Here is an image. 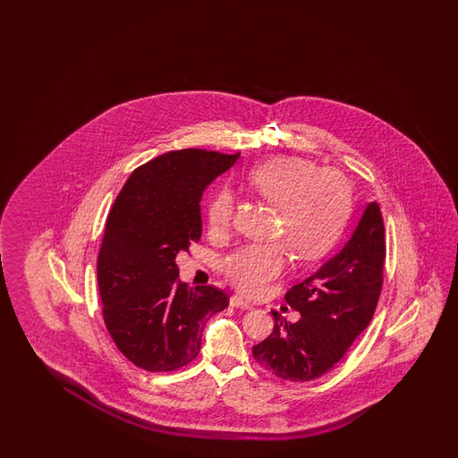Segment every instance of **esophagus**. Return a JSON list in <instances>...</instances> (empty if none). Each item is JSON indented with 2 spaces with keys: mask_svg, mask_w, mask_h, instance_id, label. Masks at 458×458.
Returning a JSON list of instances; mask_svg holds the SVG:
<instances>
[{
  "mask_svg": "<svg viewBox=\"0 0 458 458\" xmlns=\"http://www.w3.org/2000/svg\"><path fill=\"white\" fill-rule=\"evenodd\" d=\"M229 302H231V306H233V308H241V310H252V304H250V302L243 301L242 298H241V296H237V294L231 296Z\"/></svg>",
  "mask_w": 458,
  "mask_h": 458,
  "instance_id": "34e87169",
  "label": "esophagus"
}]
</instances>
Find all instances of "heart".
<instances>
[{
    "label": "heart",
    "mask_w": 458,
    "mask_h": 458,
    "mask_svg": "<svg viewBox=\"0 0 458 458\" xmlns=\"http://www.w3.org/2000/svg\"><path fill=\"white\" fill-rule=\"evenodd\" d=\"M247 183L265 203L278 209L275 233L304 262L321 260L339 241L352 208L347 176L335 168H318L302 157L278 156L253 166ZM233 196L219 188L206 205L211 233L223 235L233 225ZM288 263L284 243H249L233 252L223 270L239 292L257 296L282 275Z\"/></svg>",
    "instance_id": "obj_1"
}]
</instances>
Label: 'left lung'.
I'll use <instances>...</instances> for the list:
<instances>
[{"label": "left lung", "instance_id": "obj_1", "mask_svg": "<svg viewBox=\"0 0 458 458\" xmlns=\"http://www.w3.org/2000/svg\"><path fill=\"white\" fill-rule=\"evenodd\" d=\"M385 259L383 216L373 201L341 252L284 294L301 319L292 324L272 311V334L253 345V359L282 380L311 381L332 370L370 324Z\"/></svg>", "mask_w": 458, "mask_h": 458}]
</instances>
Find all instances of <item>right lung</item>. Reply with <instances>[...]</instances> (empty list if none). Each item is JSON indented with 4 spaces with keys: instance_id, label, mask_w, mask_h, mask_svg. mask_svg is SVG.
<instances>
[{
    "instance_id": "obj_1",
    "label": "right lung",
    "mask_w": 458,
    "mask_h": 458,
    "mask_svg": "<svg viewBox=\"0 0 458 458\" xmlns=\"http://www.w3.org/2000/svg\"><path fill=\"white\" fill-rule=\"evenodd\" d=\"M239 154L172 150L127 178L107 215L98 253L103 319L119 352L147 371L195 360L209 316L229 296L211 284L178 280L176 255L201 237V195Z\"/></svg>"
}]
</instances>
